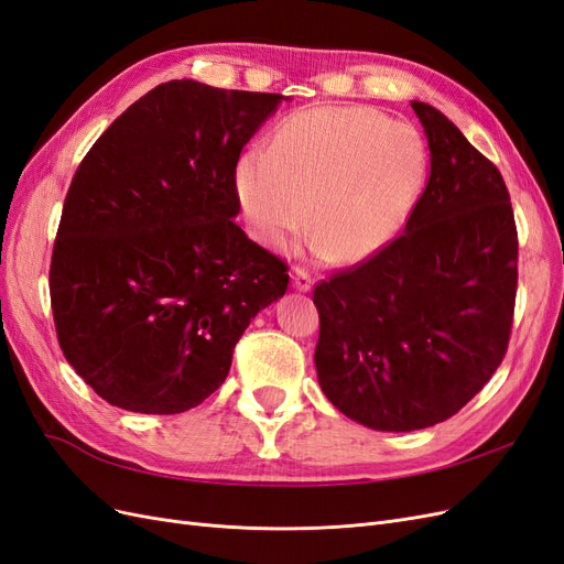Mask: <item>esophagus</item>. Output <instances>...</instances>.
I'll return each mask as SVG.
<instances>
[{
  "label": "esophagus",
  "mask_w": 564,
  "mask_h": 564,
  "mask_svg": "<svg viewBox=\"0 0 564 564\" xmlns=\"http://www.w3.org/2000/svg\"><path fill=\"white\" fill-rule=\"evenodd\" d=\"M292 284H294L296 292H303V294L311 292V289H313V280H311V275L303 268H294L292 270Z\"/></svg>",
  "instance_id": "34e87169"
}]
</instances>
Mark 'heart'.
Returning a JSON list of instances; mask_svg holds the SVG:
<instances>
[{"mask_svg":"<svg viewBox=\"0 0 564 564\" xmlns=\"http://www.w3.org/2000/svg\"><path fill=\"white\" fill-rule=\"evenodd\" d=\"M429 176L414 127L371 108H308L284 117L265 150L237 164L235 187L253 235L282 247L308 220L332 263L365 261L395 240Z\"/></svg>","mask_w":564,"mask_h":564,"instance_id":"obj_1","label":"heart"}]
</instances>
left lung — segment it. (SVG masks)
Listing matches in <instances>:
<instances>
[{
    "mask_svg": "<svg viewBox=\"0 0 564 564\" xmlns=\"http://www.w3.org/2000/svg\"><path fill=\"white\" fill-rule=\"evenodd\" d=\"M412 108L431 176L404 232L313 292L322 392L388 433L447 421L485 388L506 355L518 289V230L499 169L440 110Z\"/></svg>",
    "mask_w": 564,
    "mask_h": 564,
    "instance_id": "8db88e82",
    "label": "left lung"
}]
</instances>
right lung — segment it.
I'll return each mask as SVG.
<instances>
[{
  "label": "right lung",
  "mask_w": 564,
  "mask_h": 564,
  "mask_svg": "<svg viewBox=\"0 0 564 564\" xmlns=\"http://www.w3.org/2000/svg\"><path fill=\"white\" fill-rule=\"evenodd\" d=\"M280 94L172 79L135 100L82 160L51 256L65 360L112 406L181 414L226 381L286 263L235 224V166Z\"/></svg>",
  "instance_id": "1"
}]
</instances>
